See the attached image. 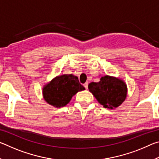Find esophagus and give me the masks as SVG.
Here are the masks:
<instances>
[{"instance_id":"obj_1","label":"esophagus","mask_w":159,"mask_h":159,"mask_svg":"<svg viewBox=\"0 0 159 159\" xmlns=\"http://www.w3.org/2000/svg\"><path fill=\"white\" fill-rule=\"evenodd\" d=\"M83 86H84L85 87V89H88V82H86V83H85L84 84H83Z\"/></svg>"}]
</instances>
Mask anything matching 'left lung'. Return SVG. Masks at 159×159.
Returning a JSON list of instances; mask_svg holds the SVG:
<instances>
[{
  "label": "left lung",
  "instance_id": "8db88e82",
  "mask_svg": "<svg viewBox=\"0 0 159 159\" xmlns=\"http://www.w3.org/2000/svg\"><path fill=\"white\" fill-rule=\"evenodd\" d=\"M88 89L99 104L104 108L111 109L119 107L127 96V86L125 82L107 75L102 76L98 83H90Z\"/></svg>",
  "mask_w": 159,
  "mask_h": 159
}]
</instances>
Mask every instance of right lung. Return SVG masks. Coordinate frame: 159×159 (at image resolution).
<instances>
[{
	"mask_svg": "<svg viewBox=\"0 0 159 159\" xmlns=\"http://www.w3.org/2000/svg\"><path fill=\"white\" fill-rule=\"evenodd\" d=\"M85 88L80 84L77 76L64 74L53 79L43 88V98L47 103L57 108L66 106L72 97Z\"/></svg>",
	"mask_w": 159,
	"mask_h": 159,
	"instance_id": "1",
	"label": "right lung"
}]
</instances>
